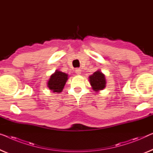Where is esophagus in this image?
Here are the masks:
<instances>
[{"label": "esophagus", "instance_id": "obj_1", "mask_svg": "<svg viewBox=\"0 0 153 153\" xmlns=\"http://www.w3.org/2000/svg\"><path fill=\"white\" fill-rule=\"evenodd\" d=\"M76 74H77V75L81 74V69H76Z\"/></svg>", "mask_w": 153, "mask_h": 153}]
</instances>
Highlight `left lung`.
Here are the masks:
<instances>
[{"label": "left lung", "instance_id": "8db88e82", "mask_svg": "<svg viewBox=\"0 0 153 153\" xmlns=\"http://www.w3.org/2000/svg\"><path fill=\"white\" fill-rule=\"evenodd\" d=\"M89 80L93 89L96 92L102 90L106 86L105 76L100 71H97L96 72L89 76Z\"/></svg>", "mask_w": 153, "mask_h": 153}]
</instances>
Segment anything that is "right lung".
<instances>
[{
	"label": "right lung",
	"instance_id": "obj_1",
	"mask_svg": "<svg viewBox=\"0 0 153 153\" xmlns=\"http://www.w3.org/2000/svg\"><path fill=\"white\" fill-rule=\"evenodd\" d=\"M68 79V75L57 70L50 77L48 82V87L53 92L60 93Z\"/></svg>",
	"mask_w": 153,
	"mask_h": 153
}]
</instances>
